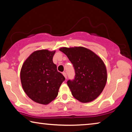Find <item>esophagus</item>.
<instances>
[{
    "label": "esophagus",
    "mask_w": 132,
    "mask_h": 132,
    "mask_svg": "<svg viewBox=\"0 0 132 132\" xmlns=\"http://www.w3.org/2000/svg\"><path fill=\"white\" fill-rule=\"evenodd\" d=\"M62 74H63V76H64V77H65V79H67V75H66V73H65V72H63Z\"/></svg>",
    "instance_id": "1"
}]
</instances>
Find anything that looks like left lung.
Instances as JSON below:
<instances>
[{"label": "left lung", "mask_w": 132, "mask_h": 132, "mask_svg": "<svg viewBox=\"0 0 132 132\" xmlns=\"http://www.w3.org/2000/svg\"><path fill=\"white\" fill-rule=\"evenodd\" d=\"M59 51L65 54L74 66L75 78L67 82L73 96L82 103L93 101L107 82V70L103 60L84 47H63Z\"/></svg>", "instance_id": "8db88e82"}]
</instances>
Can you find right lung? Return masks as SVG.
Listing matches in <instances>:
<instances>
[{
	"label": "right lung",
	"instance_id": "obj_1",
	"mask_svg": "<svg viewBox=\"0 0 132 132\" xmlns=\"http://www.w3.org/2000/svg\"><path fill=\"white\" fill-rule=\"evenodd\" d=\"M55 52L47 49L33 52L21 68L23 89L30 99L39 104H48L55 100L60 86L65 80L53 62Z\"/></svg>",
	"mask_w": 132,
	"mask_h": 132
}]
</instances>
